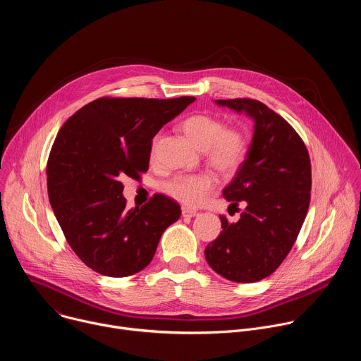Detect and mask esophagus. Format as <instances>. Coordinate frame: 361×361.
Listing matches in <instances>:
<instances>
[{"instance_id":"1","label":"esophagus","mask_w":361,"mask_h":361,"mask_svg":"<svg viewBox=\"0 0 361 361\" xmlns=\"http://www.w3.org/2000/svg\"><path fill=\"white\" fill-rule=\"evenodd\" d=\"M198 213L195 210H191V209H187V207H183L181 210V216L185 217V219H191V217H195Z\"/></svg>"}]
</instances>
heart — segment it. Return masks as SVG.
Segmentation results:
<instances>
[{"label":"heart","mask_w":361,"mask_h":361,"mask_svg":"<svg viewBox=\"0 0 361 361\" xmlns=\"http://www.w3.org/2000/svg\"><path fill=\"white\" fill-rule=\"evenodd\" d=\"M184 135L204 152L205 161L223 174L234 173L244 161L247 138L237 128H226V124L210 114H194L180 124ZM156 144L152 145V154ZM216 185L212 174H178L166 181L161 188L174 200L190 205H198Z\"/></svg>","instance_id":"heart-1"}]
</instances>
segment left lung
Returning a JSON list of instances; mask_svg holds the SVG:
<instances>
[{
    "instance_id": "1",
    "label": "left lung",
    "mask_w": 361,
    "mask_h": 361,
    "mask_svg": "<svg viewBox=\"0 0 361 361\" xmlns=\"http://www.w3.org/2000/svg\"><path fill=\"white\" fill-rule=\"evenodd\" d=\"M254 121L245 160L223 190L230 205L245 202L240 220L220 217L223 231L204 250L221 277L254 283L269 277L290 252L304 223L312 191L308 151L294 128L263 102L216 99Z\"/></svg>"
}]
</instances>
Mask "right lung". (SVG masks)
Wrapping results in <instances>:
<instances>
[{"instance_id":"right-lung-1","label":"right lung","mask_w":361,"mask_h":361,"mask_svg":"<svg viewBox=\"0 0 361 361\" xmlns=\"http://www.w3.org/2000/svg\"><path fill=\"white\" fill-rule=\"evenodd\" d=\"M194 97L98 98L59 131L47 163V187L56 219L80 260L109 277L145 269L178 202L156 194L142 207L126 209L121 178L148 170L151 142Z\"/></svg>"}]
</instances>
